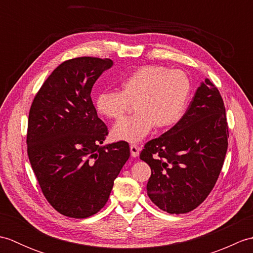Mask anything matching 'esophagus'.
I'll return each mask as SVG.
<instances>
[{
    "label": "esophagus",
    "mask_w": 253,
    "mask_h": 253,
    "mask_svg": "<svg viewBox=\"0 0 253 253\" xmlns=\"http://www.w3.org/2000/svg\"><path fill=\"white\" fill-rule=\"evenodd\" d=\"M139 152H140V148L136 144H131L130 146V153H131V157L133 158H137L139 157Z\"/></svg>",
    "instance_id": "34e87169"
}]
</instances>
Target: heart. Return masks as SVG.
I'll return each mask as SVG.
<instances>
[{"instance_id": "heart-1", "label": "heart", "mask_w": 253, "mask_h": 253, "mask_svg": "<svg viewBox=\"0 0 253 253\" xmlns=\"http://www.w3.org/2000/svg\"><path fill=\"white\" fill-rule=\"evenodd\" d=\"M123 91L104 90L96 94L95 109L101 115L120 120L129 102H135V115L115 124L112 136L131 143L141 141L157 126L169 128L180 121L189 102L191 84L181 71L161 65L138 68L122 83Z\"/></svg>"}]
</instances>
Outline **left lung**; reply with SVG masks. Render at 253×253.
Wrapping results in <instances>:
<instances>
[{
	"instance_id": "8db88e82",
	"label": "left lung",
	"mask_w": 253,
	"mask_h": 253,
	"mask_svg": "<svg viewBox=\"0 0 253 253\" xmlns=\"http://www.w3.org/2000/svg\"><path fill=\"white\" fill-rule=\"evenodd\" d=\"M227 137L223 99L207 78L180 121L147 142L140 153L151 168L150 200L169 214L188 213L200 206L221 173Z\"/></svg>"
}]
</instances>
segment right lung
Returning <instances> with one entry per match:
<instances>
[{"mask_svg": "<svg viewBox=\"0 0 253 253\" xmlns=\"http://www.w3.org/2000/svg\"><path fill=\"white\" fill-rule=\"evenodd\" d=\"M113 64L110 58L88 56L62 63L42 84L29 112L31 168L46 200L68 217L98 213L129 159L126 141L101 146L107 128L90 96Z\"/></svg>", "mask_w": 253, "mask_h": 253, "instance_id": "add662e5", "label": "right lung"}]
</instances>
